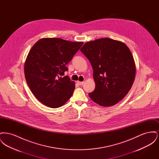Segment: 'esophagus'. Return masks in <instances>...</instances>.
<instances>
[{
  "label": "esophagus",
  "instance_id": "esophagus-1",
  "mask_svg": "<svg viewBox=\"0 0 159 159\" xmlns=\"http://www.w3.org/2000/svg\"><path fill=\"white\" fill-rule=\"evenodd\" d=\"M77 84H79V85H82L83 84V82H80V81H77Z\"/></svg>",
  "mask_w": 159,
  "mask_h": 159
}]
</instances>
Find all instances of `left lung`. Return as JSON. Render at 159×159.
<instances>
[{
	"label": "left lung",
	"instance_id": "obj_1",
	"mask_svg": "<svg viewBox=\"0 0 159 159\" xmlns=\"http://www.w3.org/2000/svg\"><path fill=\"white\" fill-rule=\"evenodd\" d=\"M93 70L95 83L90 98L102 107L118 103L134 83L136 66L130 49L123 42L110 38L88 42L80 49Z\"/></svg>",
	"mask_w": 159,
	"mask_h": 159
}]
</instances>
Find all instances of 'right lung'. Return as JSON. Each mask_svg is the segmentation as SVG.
<instances>
[{
  "label": "right lung",
  "instance_id": "1",
  "mask_svg": "<svg viewBox=\"0 0 159 159\" xmlns=\"http://www.w3.org/2000/svg\"><path fill=\"white\" fill-rule=\"evenodd\" d=\"M82 42L43 38L33 46L24 64V75L31 92L45 106L58 108L72 96L75 83L64 75L66 66Z\"/></svg>",
  "mask_w": 159,
  "mask_h": 159
}]
</instances>
